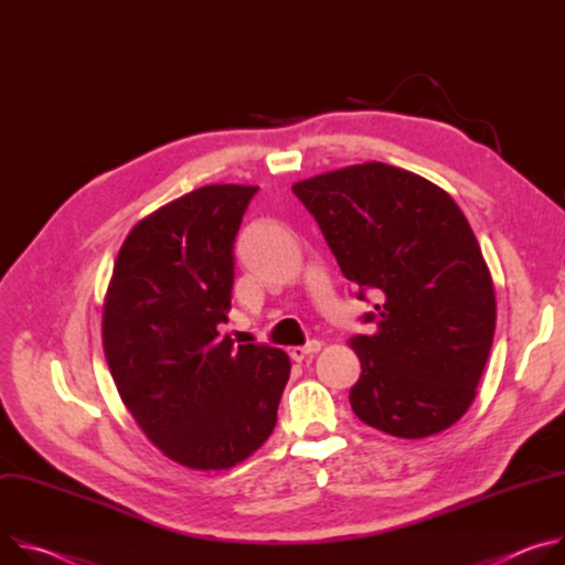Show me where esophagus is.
Segmentation results:
<instances>
[{
    "instance_id": "esophagus-1",
    "label": "esophagus",
    "mask_w": 565,
    "mask_h": 565,
    "mask_svg": "<svg viewBox=\"0 0 565 565\" xmlns=\"http://www.w3.org/2000/svg\"><path fill=\"white\" fill-rule=\"evenodd\" d=\"M319 350H321V341L315 339V341H309V343H305V345L291 348V350H289V356L300 363V361H305L307 356H315Z\"/></svg>"
}]
</instances>
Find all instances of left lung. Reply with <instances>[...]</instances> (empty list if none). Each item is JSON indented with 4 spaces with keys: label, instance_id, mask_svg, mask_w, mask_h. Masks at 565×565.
<instances>
[{
    "label": "left lung",
    "instance_id": "1",
    "mask_svg": "<svg viewBox=\"0 0 565 565\" xmlns=\"http://www.w3.org/2000/svg\"><path fill=\"white\" fill-rule=\"evenodd\" d=\"M315 215L356 298L380 300L350 345L361 377L354 415L395 437L456 424L495 330V294L478 239L449 193L408 170L370 161L291 185Z\"/></svg>",
    "mask_w": 565,
    "mask_h": 565
}]
</instances>
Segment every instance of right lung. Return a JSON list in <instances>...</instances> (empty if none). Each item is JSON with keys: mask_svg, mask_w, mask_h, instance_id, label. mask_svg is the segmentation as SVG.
I'll return each mask as SVG.
<instances>
[{"mask_svg": "<svg viewBox=\"0 0 565 565\" xmlns=\"http://www.w3.org/2000/svg\"><path fill=\"white\" fill-rule=\"evenodd\" d=\"M258 185L198 188L125 237L103 307L114 384L170 460L220 471L246 460L276 426L289 356L220 337L233 289V244Z\"/></svg>", "mask_w": 565, "mask_h": 565, "instance_id": "1", "label": "right lung"}]
</instances>
